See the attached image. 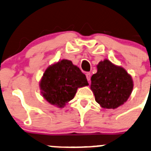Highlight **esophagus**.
Wrapping results in <instances>:
<instances>
[{"label": "esophagus", "instance_id": "34e87169", "mask_svg": "<svg viewBox=\"0 0 151 151\" xmlns=\"http://www.w3.org/2000/svg\"><path fill=\"white\" fill-rule=\"evenodd\" d=\"M86 78H87L88 81H90V80H91V73H89V72L86 73Z\"/></svg>", "mask_w": 151, "mask_h": 151}]
</instances>
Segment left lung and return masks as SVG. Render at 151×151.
Segmentation results:
<instances>
[{
  "label": "left lung",
  "instance_id": "obj_1",
  "mask_svg": "<svg viewBox=\"0 0 151 151\" xmlns=\"http://www.w3.org/2000/svg\"><path fill=\"white\" fill-rule=\"evenodd\" d=\"M97 72L91 78V89L95 100L103 108H115L123 105L134 88L131 76L125 68L113 64L108 60L99 63Z\"/></svg>",
  "mask_w": 151,
  "mask_h": 151
}]
</instances>
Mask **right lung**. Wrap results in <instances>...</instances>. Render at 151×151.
Returning <instances> with one entry per match:
<instances>
[{
    "label": "right lung",
    "mask_w": 151,
    "mask_h": 151,
    "mask_svg": "<svg viewBox=\"0 0 151 151\" xmlns=\"http://www.w3.org/2000/svg\"><path fill=\"white\" fill-rule=\"evenodd\" d=\"M88 85L86 75L68 60L48 67L40 82L44 99L59 108H63L74 97L78 88Z\"/></svg>",
    "instance_id": "obj_1"
}]
</instances>
